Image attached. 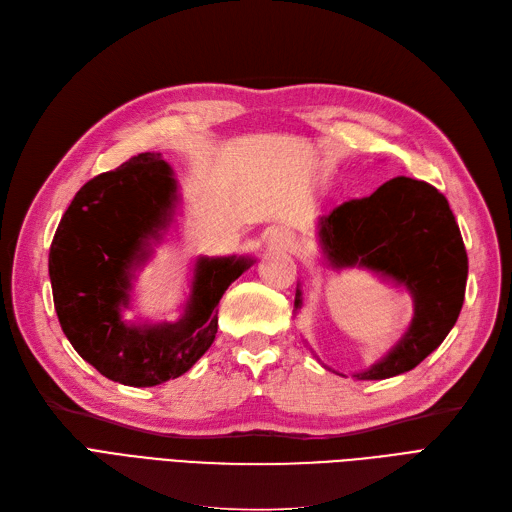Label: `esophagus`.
Masks as SVG:
<instances>
[{
    "instance_id": "34e87169",
    "label": "esophagus",
    "mask_w": 512,
    "mask_h": 512,
    "mask_svg": "<svg viewBox=\"0 0 512 512\" xmlns=\"http://www.w3.org/2000/svg\"><path fill=\"white\" fill-rule=\"evenodd\" d=\"M272 242H276L278 246H285V249H291L293 246V236L287 232H274L272 234Z\"/></svg>"
}]
</instances>
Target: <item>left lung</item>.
Wrapping results in <instances>:
<instances>
[{
  "mask_svg": "<svg viewBox=\"0 0 512 512\" xmlns=\"http://www.w3.org/2000/svg\"><path fill=\"white\" fill-rule=\"evenodd\" d=\"M329 266L366 268L412 295L404 336L359 381H383L419 366L453 329L464 306L468 255L447 197L423 180L398 176L370 197L349 200L319 219ZM295 310L302 291H295Z\"/></svg>",
  "mask_w": 512,
  "mask_h": 512,
  "instance_id": "1",
  "label": "left lung"
}]
</instances>
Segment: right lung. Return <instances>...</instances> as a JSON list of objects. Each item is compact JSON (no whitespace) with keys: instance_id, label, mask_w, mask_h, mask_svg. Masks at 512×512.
I'll return each instance as SVG.
<instances>
[{"instance_id":"right-lung-1","label":"right lung","mask_w":512,"mask_h":512,"mask_svg":"<svg viewBox=\"0 0 512 512\" xmlns=\"http://www.w3.org/2000/svg\"><path fill=\"white\" fill-rule=\"evenodd\" d=\"M178 183L159 153L91 178L55 232L48 274L63 334L97 372L129 387L185 374L214 342L219 302L251 257H200L176 323H127L136 270L174 221Z\"/></svg>"}]
</instances>
